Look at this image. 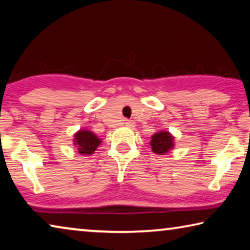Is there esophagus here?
Returning <instances> with one entry per match:
<instances>
[{
    "label": "esophagus",
    "instance_id": "34e87169",
    "mask_svg": "<svg viewBox=\"0 0 250 250\" xmlns=\"http://www.w3.org/2000/svg\"><path fill=\"white\" fill-rule=\"evenodd\" d=\"M124 125H125V126H133V123L130 122V121L125 120V122H124Z\"/></svg>",
    "mask_w": 250,
    "mask_h": 250
}]
</instances>
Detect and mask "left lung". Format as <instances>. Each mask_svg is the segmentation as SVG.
Listing matches in <instances>:
<instances>
[{
  "mask_svg": "<svg viewBox=\"0 0 250 250\" xmlns=\"http://www.w3.org/2000/svg\"><path fill=\"white\" fill-rule=\"evenodd\" d=\"M149 144L155 154H167L174 147V136L170 132H157L152 135Z\"/></svg>",
  "mask_w": 250,
  "mask_h": 250,
  "instance_id": "8db88e82",
  "label": "left lung"
}]
</instances>
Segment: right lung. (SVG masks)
I'll use <instances>...</instances> for the list:
<instances>
[{
	"instance_id": "obj_1",
	"label": "right lung",
	"mask_w": 250,
	"mask_h": 250,
	"mask_svg": "<svg viewBox=\"0 0 250 250\" xmlns=\"http://www.w3.org/2000/svg\"><path fill=\"white\" fill-rule=\"evenodd\" d=\"M74 136V145L82 155H91L102 143L101 138L89 129H79Z\"/></svg>"
}]
</instances>
